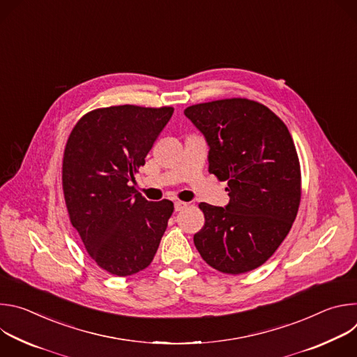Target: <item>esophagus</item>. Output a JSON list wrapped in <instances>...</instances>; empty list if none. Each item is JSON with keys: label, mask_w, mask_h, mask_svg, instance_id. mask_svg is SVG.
<instances>
[{"label": "esophagus", "mask_w": 357, "mask_h": 357, "mask_svg": "<svg viewBox=\"0 0 357 357\" xmlns=\"http://www.w3.org/2000/svg\"><path fill=\"white\" fill-rule=\"evenodd\" d=\"M186 206H188V203H185V202H182V200H176V202H175V211H176V212L185 209Z\"/></svg>", "instance_id": "obj_1"}]
</instances>
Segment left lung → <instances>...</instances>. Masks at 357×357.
Returning <instances> with one entry per match:
<instances>
[{"instance_id": "left-lung-1", "label": "left lung", "mask_w": 357, "mask_h": 357, "mask_svg": "<svg viewBox=\"0 0 357 357\" xmlns=\"http://www.w3.org/2000/svg\"><path fill=\"white\" fill-rule=\"evenodd\" d=\"M185 116L211 146L209 172L227 181L226 208L199 203L205 226L193 243L211 267L244 274L263 266L284 241L301 202V165L284 121L244 97L189 106Z\"/></svg>"}]
</instances>
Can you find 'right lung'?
Masks as SVG:
<instances>
[{
    "instance_id": "add662e5",
    "label": "right lung",
    "mask_w": 357,
    "mask_h": 357,
    "mask_svg": "<svg viewBox=\"0 0 357 357\" xmlns=\"http://www.w3.org/2000/svg\"><path fill=\"white\" fill-rule=\"evenodd\" d=\"M174 107L134 105L86 113L63 151L68 215L89 256L117 277L145 270L160 247L174 203L148 202L130 185Z\"/></svg>"
}]
</instances>
